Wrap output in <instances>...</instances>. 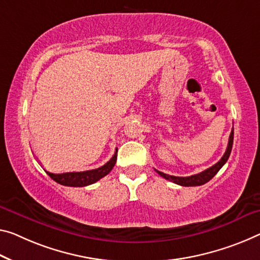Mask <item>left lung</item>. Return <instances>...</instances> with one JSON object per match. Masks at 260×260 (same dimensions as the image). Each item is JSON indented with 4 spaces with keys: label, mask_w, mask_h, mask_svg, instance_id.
Instances as JSON below:
<instances>
[{
    "label": "left lung",
    "mask_w": 260,
    "mask_h": 260,
    "mask_svg": "<svg viewBox=\"0 0 260 260\" xmlns=\"http://www.w3.org/2000/svg\"><path fill=\"white\" fill-rule=\"evenodd\" d=\"M233 143H234V127L231 130L230 137H229V143H228L225 153L223 154V157L219 159V161H217L215 165H213L209 169H207L206 171L201 172L199 174H194L190 175V177H174V175H169L166 173H162V172L157 171L158 174H160L162 178H165L166 180H170L172 182L177 183V185L180 186H185V187H189V186H201L205 185L206 182H208L210 179H213L215 177V174L222 169V166L226 162L228 159H229V155L231 153V149H233Z\"/></svg>",
    "instance_id": "8db88e82"
}]
</instances>
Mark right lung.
Masks as SVG:
<instances>
[{"label": "right lung", "mask_w": 260, "mask_h": 260, "mask_svg": "<svg viewBox=\"0 0 260 260\" xmlns=\"http://www.w3.org/2000/svg\"><path fill=\"white\" fill-rule=\"evenodd\" d=\"M116 160H117V149H116V152H115V154L113 155V158H111L110 160L107 164H105L103 166L99 167V169L83 171V172H67V173H60V174H54L46 171V173L49 174L55 182L60 183V185L70 186V187H83V186L91 185V183L99 181L101 178L106 177V175L113 170L115 164H116Z\"/></svg>", "instance_id": "obj_1"}]
</instances>
